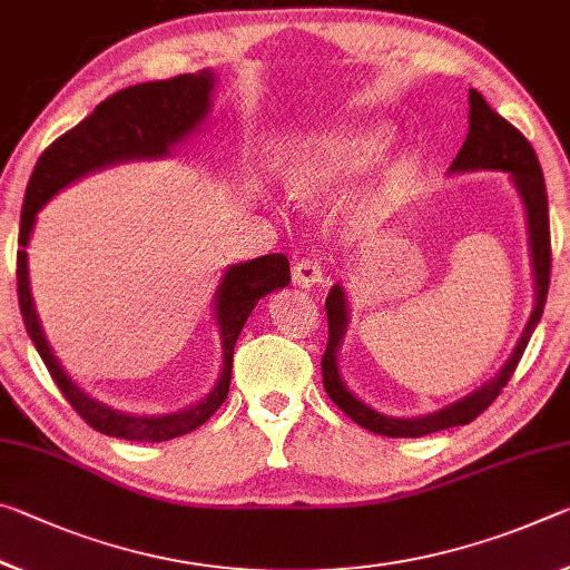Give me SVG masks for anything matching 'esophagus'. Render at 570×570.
I'll list each match as a JSON object with an SVG mask.
<instances>
[{"mask_svg":"<svg viewBox=\"0 0 570 570\" xmlns=\"http://www.w3.org/2000/svg\"><path fill=\"white\" fill-rule=\"evenodd\" d=\"M322 282V268L314 258H302L296 261V266L292 268V284L299 288H312Z\"/></svg>","mask_w":570,"mask_h":570,"instance_id":"34e87169","label":"esophagus"}]
</instances>
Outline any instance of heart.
Wrapping results in <instances>:
<instances>
[{
    "instance_id": "b5f03b06",
    "label": "heart",
    "mask_w": 570,
    "mask_h": 570,
    "mask_svg": "<svg viewBox=\"0 0 570 570\" xmlns=\"http://www.w3.org/2000/svg\"><path fill=\"white\" fill-rule=\"evenodd\" d=\"M391 129L383 124L347 126L314 139L288 167V189L296 200L312 203L345 187L385 157Z\"/></svg>"
}]
</instances>
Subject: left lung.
I'll list each match as a JSON object with an SVG mask.
<instances>
[{"mask_svg": "<svg viewBox=\"0 0 570 570\" xmlns=\"http://www.w3.org/2000/svg\"><path fill=\"white\" fill-rule=\"evenodd\" d=\"M476 169L508 171L522 205H525L532 278H535V306H532L530 320L525 324V330H522L512 355L508 357V363L502 365V370L492 377V381H487L484 385L476 387V391L464 395V399L449 403L444 409L433 411L429 415L395 419V415H385L381 411H375L373 405L360 401L345 385V381H342L337 355L350 324V304L345 288L334 284L327 294V302H324L330 322V340L322 357L324 391H327L332 403H337L342 413H347L357 426L381 433V436L415 439L426 436V433L433 431L464 426V423L474 421L476 415L502 393V387L508 385L514 367L520 363L522 352L528 347L532 332H535L540 317H543L550 284V223L543 169H540V161L535 157V149L530 147V141L522 137L510 121H504L500 114H494L480 90L472 88L469 90V134L464 139V147L459 149V155L451 161L449 175H462V171Z\"/></svg>", "mask_w": 570, "mask_h": 570, "instance_id": "1", "label": "left lung"}]
</instances>
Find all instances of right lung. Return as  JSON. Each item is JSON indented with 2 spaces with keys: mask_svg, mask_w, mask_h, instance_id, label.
Segmentation results:
<instances>
[{
  "mask_svg": "<svg viewBox=\"0 0 570 570\" xmlns=\"http://www.w3.org/2000/svg\"><path fill=\"white\" fill-rule=\"evenodd\" d=\"M213 70H200V73H185L169 80H155V83L129 86L108 96L88 119L62 134L42 151L32 169L30 183H27L20 218V250H17V296H20L24 327L66 401L73 405L90 429L101 431L106 436L126 441H167L203 426L228 399L233 347H236L238 334L250 317L253 306L266 294L278 292L292 282L288 258L284 253H268V256L253 258L225 271L213 299L215 324L220 327L223 347L220 375L203 401L177 413L134 415L96 401L94 395H88L83 387L70 381V375L62 370L48 340H45L30 292V268H27V246H30L38 213L60 189L73 185L80 177L94 175L98 169L134 159L169 157L171 149L179 141H185L189 134H195L197 126L207 119L213 108Z\"/></svg>",
  "mask_w": 570,
  "mask_h": 570,
  "instance_id": "obj_1",
  "label": "right lung"
}]
</instances>
